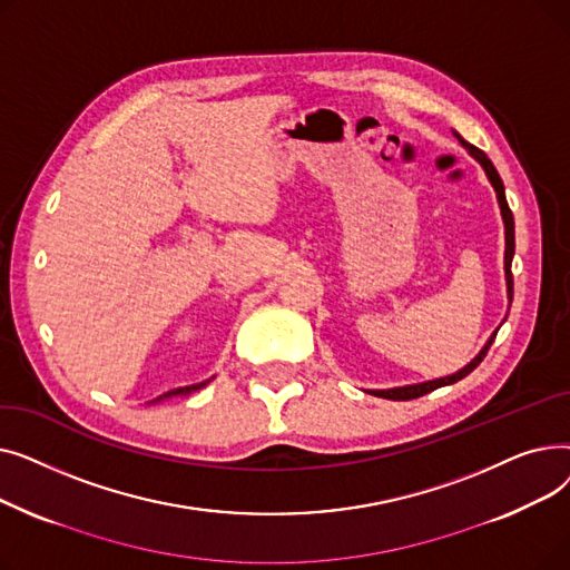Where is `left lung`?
<instances>
[{
	"label": "left lung",
	"mask_w": 570,
	"mask_h": 570,
	"mask_svg": "<svg viewBox=\"0 0 570 570\" xmlns=\"http://www.w3.org/2000/svg\"><path fill=\"white\" fill-rule=\"evenodd\" d=\"M453 136L460 140V145L466 149V153H469L478 164L483 166V170H485V175H488V179H490V185H492V189H494V194H497V203H499L501 219H503V237H505V252H503L505 295H508V305H511V303H513V275H511V263H513V256H515V222H513L511 207H508V203H505L503 183H501V177H499L497 168L492 166V161L488 159V155L483 153V149H478V147H473L471 142H466L458 131H453ZM503 321H505V318H503ZM503 321H501V323H503ZM497 333H499V327H497V331L490 335V340L485 342V346H483L481 351H478V355L473 357V361H471V363H466V365H464L462 370H458L455 374H448V376L432 379V381H423V383H409V385L387 387V391H370V393H372V395H376V397H383V400H415V397H421V395H428V393L436 391V387L458 383L460 379H464L466 374H471L478 365L483 363V357L488 355V348L492 346V342H494Z\"/></svg>",
	"instance_id": "left-lung-1"
}]
</instances>
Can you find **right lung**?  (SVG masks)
<instances>
[{
  "label": "right lung",
  "mask_w": 570,
  "mask_h": 570,
  "mask_svg": "<svg viewBox=\"0 0 570 570\" xmlns=\"http://www.w3.org/2000/svg\"><path fill=\"white\" fill-rule=\"evenodd\" d=\"M215 379V376H213ZM213 379H207V381H200V383H194V385H183V387H175V391H168V393H164V395H159L157 400H153L149 404H157V402H164V400H170V397H187V395H191V393H196V391H200V387H205L209 381Z\"/></svg>",
  "instance_id": "1"
}]
</instances>
